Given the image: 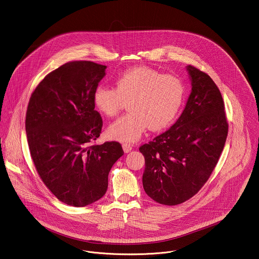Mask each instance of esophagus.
<instances>
[{"instance_id": "obj_1", "label": "esophagus", "mask_w": 259, "mask_h": 259, "mask_svg": "<svg viewBox=\"0 0 259 259\" xmlns=\"http://www.w3.org/2000/svg\"><path fill=\"white\" fill-rule=\"evenodd\" d=\"M122 148H123L124 152H125V153H128V152L131 151L132 148H133L130 144H123V145H122Z\"/></svg>"}]
</instances>
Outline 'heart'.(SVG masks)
Segmentation results:
<instances>
[{"label":"heart","mask_w":259,"mask_h":259,"mask_svg":"<svg viewBox=\"0 0 259 259\" xmlns=\"http://www.w3.org/2000/svg\"><path fill=\"white\" fill-rule=\"evenodd\" d=\"M185 93V83L179 76L139 66L118 74L114 88L96 87L93 103L101 113L111 117L128 101L129 112L109 126L108 135L119 142L134 143L148 128L160 131L169 126L182 107Z\"/></svg>","instance_id":"1"}]
</instances>
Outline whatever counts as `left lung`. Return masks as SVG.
Segmentation results:
<instances>
[{
    "instance_id": "obj_1",
    "label": "left lung",
    "mask_w": 259,
    "mask_h": 259,
    "mask_svg": "<svg viewBox=\"0 0 259 259\" xmlns=\"http://www.w3.org/2000/svg\"><path fill=\"white\" fill-rule=\"evenodd\" d=\"M186 71L191 92L172 127L140 148L145 156L143 185L162 205L175 206L194 196L208 181L224 148L228 124L220 89L193 66Z\"/></svg>"
}]
</instances>
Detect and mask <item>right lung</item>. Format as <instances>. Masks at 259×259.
Here are the masks:
<instances>
[{
	"mask_svg": "<svg viewBox=\"0 0 259 259\" xmlns=\"http://www.w3.org/2000/svg\"><path fill=\"white\" fill-rule=\"evenodd\" d=\"M107 66L66 63L33 92L26 112L31 157L44 184L63 203L84 207L103 197L113 164L123 155L117 142L93 145L103 120L93 93Z\"/></svg>",
	"mask_w": 259,
	"mask_h": 259,
	"instance_id": "1",
	"label": "right lung"
}]
</instances>
